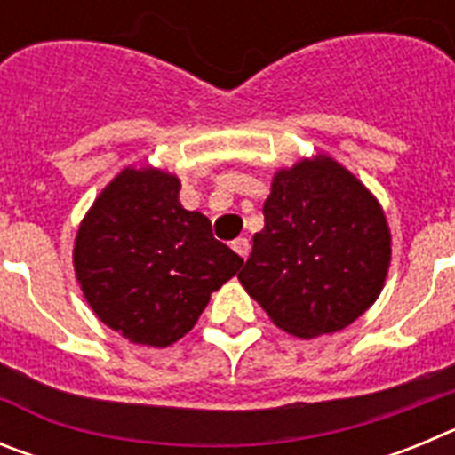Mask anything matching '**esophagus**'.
<instances>
[{
  "mask_svg": "<svg viewBox=\"0 0 455 455\" xmlns=\"http://www.w3.org/2000/svg\"><path fill=\"white\" fill-rule=\"evenodd\" d=\"M232 248H235L236 255H241L243 259H246L248 252H251V241H248L246 236H239V239L232 241Z\"/></svg>",
  "mask_w": 455,
  "mask_h": 455,
  "instance_id": "34e87169",
  "label": "esophagus"
}]
</instances>
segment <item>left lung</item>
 <instances>
[{"label": "left lung", "mask_w": 455, "mask_h": 455, "mask_svg": "<svg viewBox=\"0 0 455 455\" xmlns=\"http://www.w3.org/2000/svg\"><path fill=\"white\" fill-rule=\"evenodd\" d=\"M389 252L378 200L319 155L275 172L239 280L277 328L309 339L347 328L378 299Z\"/></svg>", "instance_id": "obj_1"}]
</instances>
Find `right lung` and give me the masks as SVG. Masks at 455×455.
I'll return each instance as SVG.
<instances>
[{
  "mask_svg": "<svg viewBox=\"0 0 455 455\" xmlns=\"http://www.w3.org/2000/svg\"><path fill=\"white\" fill-rule=\"evenodd\" d=\"M178 196L175 175L124 168L79 225L75 271L84 296L134 344L164 348L187 335L212 291L243 264Z\"/></svg>",
  "mask_w": 455,
  "mask_h": 455,
  "instance_id": "1",
  "label": "right lung"
}]
</instances>
